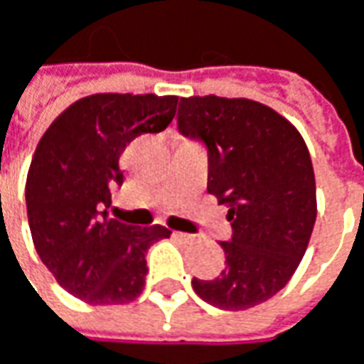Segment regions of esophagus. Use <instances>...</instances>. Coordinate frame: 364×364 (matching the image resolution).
Masks as SVG:
<instances>
[{
  "mask_svg": "<svg viewBox=\"0 0 364 364\" xmlns=\"http://www.w3.org/2000/svg\"><path fill=\"white\" fill-rule=\"evenodd\" d=\"M175 236L185 240V242H196V240H198V236H193V234H183V232H175Z\"/></svg>",
  "mask_w": 364,
  "mask_h": 364,
  "instance_id": "1",
  "label": "esophagus"
}]
</instances>
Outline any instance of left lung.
Wrapping results in <instances>:
<instances>
[{
  "label": "left lung",
  "instance_id": "8db88e82",
  "mask_svg": "<svg viewBox=\"0 0 364 364\" xmlns=\"http://www.w3.org/2000/svg\"><path fill=\"white\" fill-rule=\"evenodd\" d=\"M179 130L208 146V191L228 205L234 230L220 242L224 271L210 281L193 277L191 285L215 308H255L289 283L316 224L306 140L273 107L246 97H183Z\"/></svg>",
  "mask_w": 364,
  "mask_h": 364
}]
</instances>
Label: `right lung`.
<instances>
[{"label": "right lung", "instance_id": "add662e5", "mask_svg": "<svg viewBox=\"0 0 364 364\" xmlns=\"http://www.w3.org/2000/svg\"><path fill=\"white\" fill-rule=\"evenodd\" d=\"M177 95L93 93L48 126L26 177L36 252L63 289L91 306L130 304L144 289L151 245L171 230L128 226L107 208L122 185L119 159L140 134L165 130Z\"/></svg>", "mask_w": 364, "mask_h": 364}]
</instances>
